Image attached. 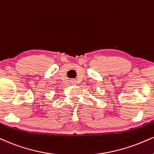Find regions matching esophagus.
I'll return each mask as SVG.
<instances>
[{
    "label": "esophagus",
    "mask_w": 154,
    "mask_h": 154,
    "mask_svg": "<svg viewBox=\"0 0 154 154\" xmlns=\"http://www.w3.org/2000/svg\"><path fill=\"white\" fill-rule=\"evenodd\" d=\"M72 83H75V81H72Z\"/></svg>",
    "instance_id": "obj_1"
}]
</instances>
